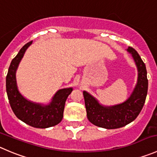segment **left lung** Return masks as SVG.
<instances>
[{
  "label": "left lung",
  "mask_w": 157,
  "mask_h": 157,
  "mask_svg": "<svg viewBox=\"0 0 157 157\" xmlns=\"http://www.w3.org/2000/svg\"><path fill=\"white\" fill-rule=\"evenodd\" d=\"M127 51L131 54L138 72L136 85L128 100L119 105L104 106L89 93L83 91L87 117L99 128L116 129L126 126L136 118L145 103L148 89L146 66L133 48L129 46Z\"/></svg>",
  "instance_id": "8db88e82"
}]
</instances>
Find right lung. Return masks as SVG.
Here are the masks:
<instances>
[{"label":"right lung","instance_id":"right-lung-1","mask_svg":"<svg viewBox=\"0 0 157 157\" xmlns=\"http://www.w3.org/2000/svg\"><path fill=\"white\" fill-rule=\"evenodd\" d=\"M33 41L24 45L13 59L6 77V90L10 107L18 119L26 124L36 128H47L61 122L65 104L72 88L59 89L52 97L49 105L35 103L25 98L19 91L17 85L16 72L26 49Z\"/></svg>","mask_w":157,"mask_h":157}]
</instances>
